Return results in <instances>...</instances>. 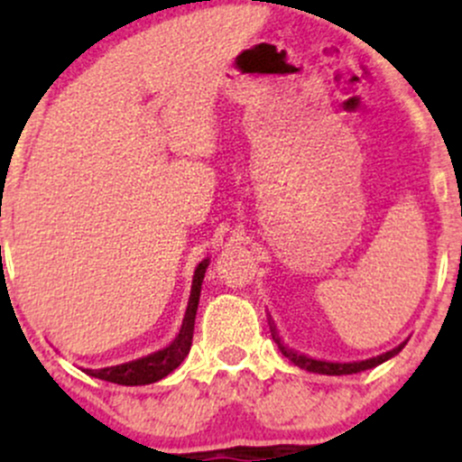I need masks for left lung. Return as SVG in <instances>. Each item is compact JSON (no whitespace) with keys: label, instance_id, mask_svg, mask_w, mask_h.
Segmentation results:
<instances>
[{"label":"left lung","instance_id":"obj_1","mask_svg":"<svg viewBox=\"0 0 462 462\" xmlns=\"http://www.w3.org/2000/svg\"><path fill=\"white\" fill-rule=\"evenodd\" d=\"M272 332H273L275 343H278L280 352H282L284 356L291 360V363L298 365L300 369L312 371V374H323V375H347V374H358V371H365V369H374V367H378V365H383L384 360L393 358L395 354H400L402 347L406 346V341H404V343H400L395 349H391V352H384V354H380V356H374L367 360H356V363H328V360H317V358L304 356V354L293 352V349H289L282 341H280L273 326H272Z\"/></svg>","mask_w":462,"mask_h":462}]
</instances>
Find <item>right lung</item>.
Listing matches in <instances>:
<instances>
[{"mask_svg":"<svg viewBox=\"0 0 462 462\" xmlns=\"http://www.w3.org/2000/svg\"><path fill=\"white\" fill-rule=\"evenodd\" d=\"M208 258L201 261L195 269L193 275V286H190V298L187 306V315H184L182 328H180L178 337L169 343L167 347L158 349V352L150 354V356H143L130 363L115 365V367H104V369H84L93 378L106 380V383L124 384V386H139V384H152L162 380L164 375L171 374L173 369L180 367L184 358H187L190 343H193V328H195V315H198V304H199V293H201V282H204L206 267H208Z\"/></svg>","mask_w":462,"mask_h":462,"instance_id":"right-lung-1","label":"right lung"}]
</instances>
